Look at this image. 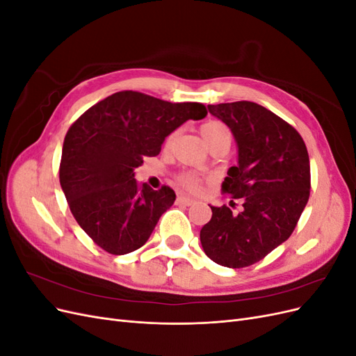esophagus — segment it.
Wrapping results in <instances>:
<instances>
[{
    "mask_svg": "<svg viewBox=\"0 0 356 356\" xmlns=\"http://www.w3.org/2000/svg\"><path fill=\"white\" fill-rule=\"evenodd\" d=\"M177 203H178V204H186V207H190L191 203H195V200L187 197V196H178V197H177Z\"/></svg>",
    "mask_w": 356,
    "mask_h": 356,
    "instance_id": "1",
    "label": "esophagus"
}]
</instances>
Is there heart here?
I'll return each instance as SVG.
<instances>
[{"label":"heart","mask_w":356,"mask_h":356,"mask_svg":"<svg viewBox=\"0 0 356 356\" xmlns=\"http://www.w3.org/2000/svg\"><path fill=\"white\" fill-rule=\"evenodd\" d=\"M199 131H200V135L204 139V143H207L208 145L213 144L215 141H220V139H229V141H230V138H232L229 127L221 122H217V120L204 122L203 124H200ZM203 181H204L203 178H200L196 174H191V172H182V174H179L177 177L178 184L184 190L190 191V193L199 191L202 184H203Z\"/></svg>","instance_id":"1"}]
</instances>
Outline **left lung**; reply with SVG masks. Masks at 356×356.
I'll list each match as a JSON object with an SVG mask.
<instances>
[{"label":"left lung","mask_w":356,"mask_h":356,"mask_svg":"<svg viewBox=\"0 0 356 356\" xmlns=\"http://www.w3.org/2000/svg\"><path fill=\"white\" fill-rule=\"evenodd\" d=\"M230 127L239 148L221 190L230 207H211L200 230L203 251L224 267L255 264L285 242L310 195V163L303 138L281 117L250 101L208 105ZM241 198L239 213L232 209Z\"/></svg>","instance_id":"8db88e82"}]
</instances>
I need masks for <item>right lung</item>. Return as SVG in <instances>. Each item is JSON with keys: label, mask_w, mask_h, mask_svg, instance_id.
Returning a JSON list of instances; mask_svg holds the SVG:
<instances>
[{"label": "right lung", "mask_w": 356, "mask_h": 356, "mask_svg": "<svg viewBox=\"0 0 356 356\" xmlns=\"http://www.w3.org/2000/svg\"><path fill=\"white\" fill-rule=\"evenodd\" d=\"M207 114L199 102L172 104L122 90L71 124L62 148L60 187L75 221L104 251L123 255L148 241L177 196L168 186L139 184L134 169L144 157L157 156L177 127Z\"/></svg>", "instance_id": "obj_1"}]
</instances>
